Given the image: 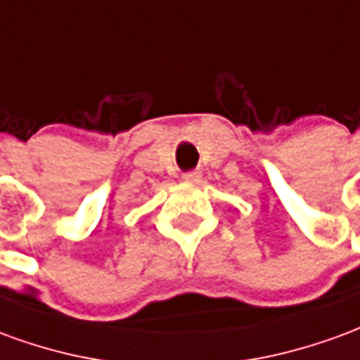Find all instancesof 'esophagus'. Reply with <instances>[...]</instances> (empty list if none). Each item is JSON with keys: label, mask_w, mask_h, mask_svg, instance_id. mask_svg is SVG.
I'll return each instance as SVG.
<instances>
[{"label": "esophagus", "mask_w": 360, "mask_h": 360, "mask_svg": "<svg viewBox=\"0 0 360 360\" xmlns=\"http://www.w3.org/2000/svg\"><path fill=\"white\" fill-rule=\"evenodd\" d=\"M183 179L187 181V183H200V181H202V173H200V172H187V173H183Z\"/></svg>", "instance_id": "esophagus-1"}]
</instances>
